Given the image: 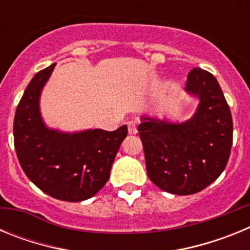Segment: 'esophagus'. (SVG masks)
Segmentation results:
<instances>
[{"mask_svg":"<svg viewBox=\"0 0 250 250\" xmlns=\"http://www.w3.org/2000/svg\"><path fill=\"white\" fill-rule=\"evenodd\" d=\"M127 129H129L130 135H135V134H138V126H136V123H134V121H130V123L127 124Z\"/></svg>","mask_w":250,"mask_h":250,"instance_id":"1","label":"esophagus"}]
</instances>
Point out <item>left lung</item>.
<instances>
[{
  "mask_svg": "<svg viewBox=\"0 0 250 250\" xmlns=\"http://www.w3.org/2000/svg\"><path fill=\"white\" fill-rule=\"evenodd\" d=\"M185 91L199 100L190 119L171 123L143 115L138 127L147 176L161 190L175 195L202 191L219 178L233 143L230 109L215 77L193 68Z\"/></svg>",
  "mask_w": 250,
  "mask_h": 250,
  "instance_id": "left-lung-1",
  "label": "left lung"
}]
</instances>
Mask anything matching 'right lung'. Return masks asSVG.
I'll return each mask as SVG.
<instances>
[{"label": "right lung", "instance_id": "obj_1", "mask_svg": "<svg viewBox=\"0 0 250 250\" xmlns=\"http://www.w3.org/2000/svg\"><path fill=\"white\" fill-rule=\"evenodd\" d=\"M56 63L37 72L20 100L13 121L17 158L39 189L63 202H83L103 189L127 126L115 131L50 129L40 112V98Z\"/></svg>", "mask_w": 250, "mask_h": 250}]
</instances>
